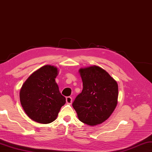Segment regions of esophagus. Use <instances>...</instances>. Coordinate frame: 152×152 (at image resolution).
Segmentation results:
<instances>
[{"instance_id": "esophagus-1", "label": "esophagus", "mask_w": 152, "mask_h": 152, "mask_svg": "<svg viewBox=\"0 0 152 152\" xmlns=\"http://www.w3.org/2000/svg\"><path fill=\"white\" fill-rule=\"evenodd\" d=\"M72 101H73V99L71 96H67L66 98V102H67V104H71V103H72Z\"/></svg>"}]
</instances>
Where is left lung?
Listing matches in <instances>:
<instances>
[{
  "label": "left lung",
  "mask_w": 152,
  "mask_h": 152,
  "mask_svg": "<svg viewBox=\"0 0 152 152\" xmlns=\"http://www.w3.org/2000/svg\"><path fill=\"white\" fill-rule=\"evenodd\" d=\"M82 92L73 102L80 121L96 126L109 118L116 107L118 86L116 80L96 65L79 69Z\"/></svg>",
  "instance_id": "1"
}]
</instances>
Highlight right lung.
<instances>
[{
    "mask_svg": "<svg viewBox=\"0 0 152 152\" xmlns=\"http://www.w3.org/2000/svg\"><path fill=\"white\" fill-rule=\"evenodd\" d=\"M58 73V69L53 65H44L22 85L20 101L25 113L32 121L41 124L52 122L65 104L66 100L56 82Z\"/></svg>",
    "mask_w": 152,
    "mask_h": 152,
    "instance_id": "right-lung-1",
    "label": "right lung"
}]
</instances>
